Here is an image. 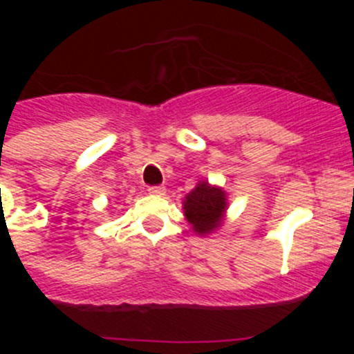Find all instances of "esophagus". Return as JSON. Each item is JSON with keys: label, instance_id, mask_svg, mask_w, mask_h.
Segmentation results:
<instances>
[{"label": "esophagus", "instance_id": "obj_1", "mask_svg": "<svg viewBox=\"0 0 354 354\" xmlns=\"http://www.w3.org/2000/svg\"><path fill=\"white\" fill-rule=\"evenodd\" d=\"M149 194L156 195V197H162V195H166V188H164V187H152V188H149Z\"/></svg>", "mask_w": 354, "mask_h": 354}]
</instances>
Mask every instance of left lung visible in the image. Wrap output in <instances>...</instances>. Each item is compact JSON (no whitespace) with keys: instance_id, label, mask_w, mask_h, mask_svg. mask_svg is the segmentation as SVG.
Listing matches in <instances>:
<instances>
[{"instance_id":"left-lung-1","label":"left lung","mask_w":354,"mask_h":354,"mask_svg":"<svg viewBox=\"0 0 354 354\" xmlns=\"http://www.w3.org/2000/svg\"><path fill=\"white\" fill-rule=\"evenodd\" d=\"M227 207V192L223 187L210 185L207 180L198 181L197 187L183 198L185 219L200 236L212 234L223 226Z\"/></svg>"}]
</instances>
